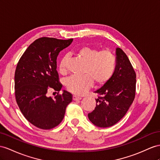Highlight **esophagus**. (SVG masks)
<instances>
[{
	"instance_id": "1",
	"label": "esophagus",
	"mask_w": 160,
	"mask_h": 160,
	"mask_svg": "<svg viewBox=\"0 0 160 160\" xmlns=\"http://www.w3.org/2000/svg\"><path fill=\"white\" fill-rule=\"evenodd\" d=\"M81 99H82V98L80 97H78L76 95L73 96V101H78V100H80Z\"/></svg>"
}]
</instances>
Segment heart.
I'll return each instance as SVG.
<instances>
[{"label":"heart","instance_id":"heart-1","mask_svg":"<svg viewBox=\"0 0 160 160\" xmlns=\"http://www.w3.org/2000/svg\"><path fill=\"white\" fill-rule=\"evenodd\" d=\"M76 53L86 63L83 70L84 76H72L65 80V86L69 91L80 95L88 89L92 84H103L113 75L116 66V57L109 50L100 51L97 48L84 46L79 48ZM68 56L61 59L59 69L62 74L66 72Z\"/></svg>","mask_w":160,"mask_h":160}]
</instances>
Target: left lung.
<instances>
[{
  "mask_svg": "<svg viewBox=\"0 0 160 160\" xmlns=\"http://www.w3.org/2000/svg\"><path fill=\"white\" fill-rule=\"evenodd\" d=\"M116 66L112 76L95 91L96 108L88 114L94 125L108 128L125 116L132 103L136 91V73L128 57L120 48L116 49Z\"/></svg>",
  "mask_w": 160,
  "mask_h": 160,
  "instance_id": "8db88e82",
  "label": "left lung"
}]
</instances>
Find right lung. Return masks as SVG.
<instances>
[{"mask_svg": "<svg viewBox=\"0 0 160 160\" xmlns=\"http://www.w3.org/2000/svg\"><path fill=\"white\" fill-rule=\"evenodd\" d=\"M73 39L43 37L36 40L20 58L15 73V94L17 103L28 121L37 128L48 130L63 120L71 93L63 91L53 99L46 93L49 88L59 92L57 58Z\"/></svg>", "mask_w": 160, "mask_h": 160, "instance_id": "add662e5", "label": "right lung"}]
</instances>
